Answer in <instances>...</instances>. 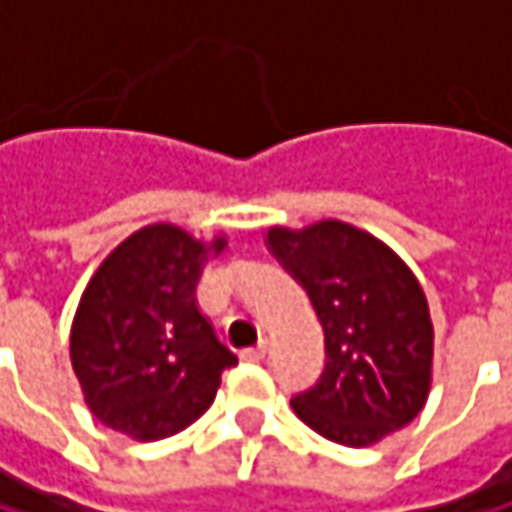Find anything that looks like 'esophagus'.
<instances>
[{
  "label": "esophagus",
  "mask_w": 512,
  "mask_h": 512,
  "mask_svg": "<svg viewBox=\"0 0 512 512\" xmlns=\"http://www.w3.org/2000/svg\"><path fill=\"white\" fill-rule=\"evenodd\" d=\"M266 356H269V347H266V341H263V344H257V347H249V350H243V361H252V364L263 361Z\"/></svg>",
  "instance_id": "obj_1"
}]
</instances>
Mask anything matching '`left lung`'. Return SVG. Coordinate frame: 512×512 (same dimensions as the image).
<instances>
[{"label":"left lung","mask_w":512,"mask_h":512,"mask_svg":"<svg viewBox=\"0 0 512 512\" xmlns=\"http://www.w3.org/2000/svg\"><path fill=\"white\" fill-rule=\"evenodd\" d=\"M266 237L326 335V370L290 400L293 412L347 448H370L406 427L433 385V320L415 272L379 237L341 219L272 225Z\"/></svg>","instance_id":"8db88e82"}]
</instances>
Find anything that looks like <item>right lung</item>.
Masks as SVG:
<instances>
[{
	"label": "right lung",
	"mask_w": 512,
	"mask_h": 512,
	"mask_svg": "<svg viewBox=\"0 0 512 512\" xmlns=\"http://www.w3.org/2000/svg\"><path fill=\"white\" fill-rule=\"evenodd\" d=\"M228 237L154 222L118 243L82 290L70 364L91 415L136 442L168 439L216 400L237 356L201 314L195 287Z\"/></svg>",
	"instance_id": "right-lung-1"
}]
</instances>
